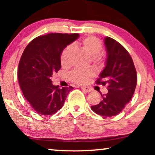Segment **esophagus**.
<instances>
[{"mask_svg": "<svg viewBox=\"0 0 155 155\" xmlns=\"http://www.w3.org/2000/svg\"><path fill=\"white\" fill-rule=\"evenodd\" d=\"M81 89L82 90L85 91L87 92H90L91 91H92V89L90 87H82Z\"/></svg>", "mask_w": 155, "mask_h": 155, "instance_id": "1", "label": "esophagus"}]
</instances>
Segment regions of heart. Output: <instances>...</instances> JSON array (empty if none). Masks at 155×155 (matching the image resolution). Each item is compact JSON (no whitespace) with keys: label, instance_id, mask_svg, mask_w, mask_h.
I'll return each mask as SVG.
<instances>
[{"label":"heart","instance_id":"b5f03b06","mask_svg":"<svg viewBox=\"0 0 155 155\" xmlns=\"http://www.w3.org/2000/svg\"><path fill=\"white\" fill-rule=\"evenodd\" d=\"M80 47L82 50L87 53L92 58H96L98 61H101V57L100 53L102 50V44L98 38L90 36L84 39L80 43ZM76 53V48L73 45L68 46L63 51L61 56V65L64 67L71 65L73 62L74 56ZM94 72L90 70H85L78 68L74 70L70 73L69 77L72 81L75 83L83 84L88 82L92 76Z\"/></svg>","mask_w":155,"mask_h":155}]
</instances>
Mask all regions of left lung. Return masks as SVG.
Masks as SVG:
<instances>
[{"label":"left lung","instance_id":"left-lung-1","mask_svg":"<svg viewBox=\"0 0 155 155\" xmlns=\"http://www.w3.org/2000/svg\"><path fill=\"white\" fill-rule=\"evenodd\" d=\"M107 50L105 67L96 83L107 85L108 93L91 109L102 116L117 115L130 101L137 84V73L133 59L126 48L112 38L104 39Z\"/></svg>","mask_w":155,"mask_h":155}]
</instances>
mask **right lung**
Returning a JSON list of instances; mask_svg holds the SVG:
<instances>
[{
  "label": "right lung",
  "instance_id": "add662e5",
  "mask_svg": "<svg viewBox=\"0 0 155 155\" xmlns=\"http://www.w3.org/2000/svg\"><path fill=\"white\" fill-rule=\"evenodd\" d=\"M79 34L51 33L34 39L27 46L18 65V80L23 95L35 111L52 115L64 104L73 87L52 84L53 73L61 68V56Z\"/></svg>",
  "mask_w": 155,
  "mask_h": 155
}]
</instances>
